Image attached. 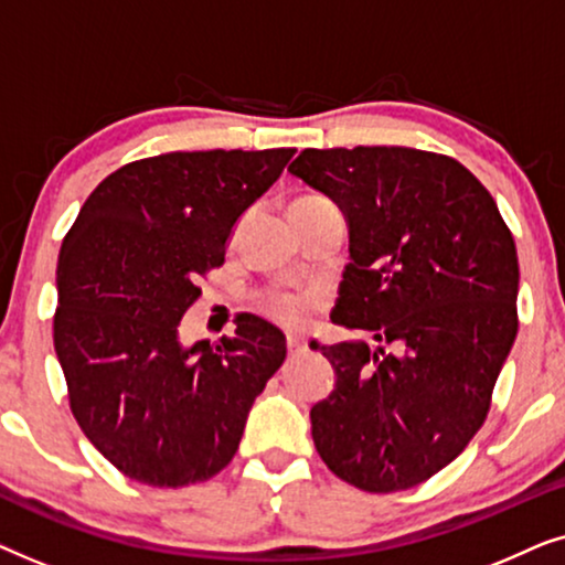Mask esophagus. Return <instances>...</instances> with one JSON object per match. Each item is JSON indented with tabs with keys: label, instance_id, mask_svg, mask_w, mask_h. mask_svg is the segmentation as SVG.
<instances>
[{
	"label": "esophagus",
	"instance_id": "obj_1",
	"mask_svg": "<svg viewBox=\"0 0 565 565\" xmlns=\"http://www.w3.org/2000/svg\"><path fill=\"white\" fill-rule=\"evenodd\" d=\"M285 344H288V352H290V354H300V352H306V344L300 342L298 337H288V339H285Z\"/></svg>",
	"mask_w": 565,
	"mask_h": 565
}]
</instances>
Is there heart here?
<instances>
[{"label":"heart","instance_id":"1","mask_svg":"<svg viewBox=\"0 0 565 565\" xmlns=\"http://www.w3.org/2000/svg\"><path fill=\"white\" fill-rule=\"evenodd\" d=\"M269 311L285 323H303L306 319V303L296 296H273L269 298Z\"/></svg>","mask_w":565,"mask_h":565}]
</instances>
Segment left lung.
I'll use <instances>...</instances> for the list:
<instances>
[{"mask_svg":"<svg viewBox=\"0 0 565 565\" xmlns=\"http://www.w3.org/2000/svg\"><path fill=\"white\" fill-rule=\"evenodd\" d=\"M342 207L350 265L331 321L329 398L311 408L321 460L370 493L439 473L483 427L516 337L520 265L491 192L460 161L406 146L306 149L288 167Z\"/></svg>","mask_w":565,"mask_h":565,"instance_id":"obj_1","label":"left lung"}]
</instances>
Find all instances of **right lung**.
<instances>
[{
    "mask_svg": "<svg viewBox=\"0 0 565 565\" xmlns=\"http://www.w3.org/2000/svg\"><path fill=\"white\" fill-rule=\"evenodd\" d=\"M296 149L172 151L105 177L61 244L53 347L92 445L138 483L221 473L254 398L285 362L282 331L236 319L218 344H180L198 280Z\"/></svg>",
    "mask_w": 565,
    "mask_h": 565,
    "instance_id": "add662e5",
    "label": "right lung"
}]
</instances>
